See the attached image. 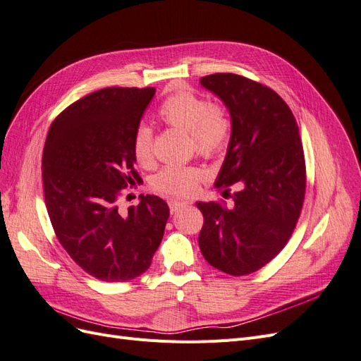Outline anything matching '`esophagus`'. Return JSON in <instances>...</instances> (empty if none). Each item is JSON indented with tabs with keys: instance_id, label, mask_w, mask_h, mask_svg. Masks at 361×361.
Returning a JSON list of instances; mask_svg holds the SVG:
<instances>
[{
	"instance_id": "esophagus-1",
	"label": "esophagus",
	"mask_w": 361,
	"mask_h": 361,
	"mask_svg": "<svg viewBox=\"0 0 361 361\" xmlns=\"http://www.w3.org/2000/svg\"><path fill=\"white\" fill-rule=\"evenodd\" d=\"M188 205V202H183V201H171L169 202V208H171V213H177L178 210H181L183 207Z\"/></svg>"
}]
</instances>
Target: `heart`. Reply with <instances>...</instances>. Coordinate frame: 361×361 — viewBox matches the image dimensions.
<instances>
[{"label": "heart", "instance_id": "heart-1", "mask_svg": "<svg viewBox=\"0 0 361 361\" xmlns=\"http://www.w3.org/2000/svg\"><path fill=\"white\" fill-rule=\"evenodd\" d=\"M157 115L165 124L188 132L196 153L201 156H216L229 141L231 121L225 109L192 91H180L169 96L160 104ZM132 149L139 165L153 164V130L149 126L136 127ZM201 176L197 168L169 165L156 173L151 188L161 196L183 197L195 190Z\"/></svg>", "mask_w": 361, "mask_h": 361}]
</instances>
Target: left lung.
<instances>
[{
  "label": "left lung",
  "instance_id": "1",
  "mask_svg": "<svg viewBox=\"0 0 361 361\" xmlns=\"http://www.w3.org/2000/svg\"><path fill=\"white\" fill-rule=\"evenodd\" d=\"M224 102L231 137L214 188L232 207L196 202L204 216L200 247L207 262L232 276L269 264L297 225L306 192V165L298 126L271 88L234 73L201 78Z\"/></svg>",
  "mask_w": 361,
  "mask_h": 361
}]
</instances>
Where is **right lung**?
Listing matches in <instances>:
<instances>
[{"instance_id": "add662e5", "label": "right lung", "mask_w": 361, "mask_h": 361, "mask_svg": "<svg viewBox=\"0 0 361 361\" xmlns=\"http://www.w3.org/2000/svg\"><path fill=\"white\" fill-rule=\"evenodd\" d=\"M156 88H103L66 108L46 137L44 204L58 241L103 282L141 276L164 238L168 204L142 196L120 212L121 189L139 180L132 139Z\"/></svg>"}]
</instances>
